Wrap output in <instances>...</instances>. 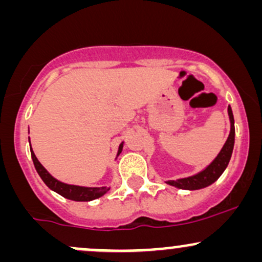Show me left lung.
<instances>
[{
    "label": "left lung",
    "mask_w": 262,
    "mask_h": 262,
    "mask_svg": "<svg viewBox=\"0 0 262 262\" xmlns=\"http://www.w3.org/2000/svg\"><path fill=\"white\" fill-rule=\"evenodd\" d=\"M228 114L230 119V133L225 141L224 146L222 148L217 158L213 160L209 166H207L203 171H201L197 175L187 177V179H180L176 181H167L171 186H175L177 188L183 189H200L207 186L212 185L213 182L217 181L219 176L224 172L225 167L229 164L231 158V152L234 148V137H235V127H234V117L231 112L230 106H228Z\"/></svg>",
    "instance_id": "1"
}]
</instances>
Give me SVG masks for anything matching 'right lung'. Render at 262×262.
Returning a JSON list of instances; mask_svg holds the SVG:
<instances>
[{"label":"right lung","instance_id":"right-lung-1","mask_svg":"<svg viewBox=\"0 0 262 262\" xmlns=\"http://www.w3.org/2000/svg\"><path fill=\"white\" fill-rule=\"evenodd\" d=\"M123 149V143L119 145L118 149V155L121 154ZM31 154L33 162H34V166L39 176L41 177L45 185L48 186L50 189L55 191L56 193L61 194L62 197L68 198L71 201H81V202H87V201L96 200V198L103 196L107 191H110V188L107 187H80V186H74V185H66L64 182H60L56 179L50 175L47 170L44 169L43 165L38 161L37 156L34 155L33 150L31 149Z\"/></svg>","mask_w":262,"mask_h":262}]
</instances>
